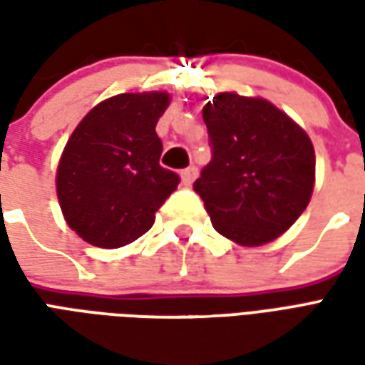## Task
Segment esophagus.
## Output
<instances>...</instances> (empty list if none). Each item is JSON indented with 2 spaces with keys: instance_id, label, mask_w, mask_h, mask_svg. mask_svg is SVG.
I'll return each instance as SVG.
<instances>
[{
  "instance_id": "34e87169",
  "label": "esophagus",
  "mask_w": 365,
  "mask_h": 365,
  "mask_svg": "<svg viewBox=\"0 0 365 365\" xmlns=\"http://www.w3.org/2000/svg\"><path fill=\"white\" fill-rule=\"evenodd\" d=\"M195 178H197V168L190 166L182 170V182L183 185H191V183L195 182Z\"/></svg>"
}]
</instances>
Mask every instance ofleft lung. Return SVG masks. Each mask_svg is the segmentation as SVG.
<instances>
[{"label": "left lung", "mask_w": 365, "mask_h": 365, "mask_svg": "<svg viewBox=\"0 0 365 365\" xmlns=\"http://www.w3.org/2000/svg\"><path fill=\"white\" fill-rule=\"evenodd\" d=\"M211 162L193 190L211 222L240 246H262L289 229L314 187V148L295 120L262 97L217 93L203 107Z\"/></svg>", "instance_id": "left-lung-1"}]
</instances>
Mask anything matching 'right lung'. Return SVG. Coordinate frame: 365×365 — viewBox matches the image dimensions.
I'll use <instances>...</instances> for the list:
<instances>
[{"instance_id": "add662e5", "label": "right lung", "mask_w": 365, "mask_h": 365, "mask_svg": "<svg viewBox=\"0 0 365 365\" xmlns=\"http://www.w3.org/2000/svg\"><path fill=\"white\" fill-rule=\"evenodd\" d=\"M166 91L119 93L97 103L74 128L60 156L56 195L68 227L99 248L143 237L180 183L160 166L156 123Z\"/></svg>"}]
</instances>
